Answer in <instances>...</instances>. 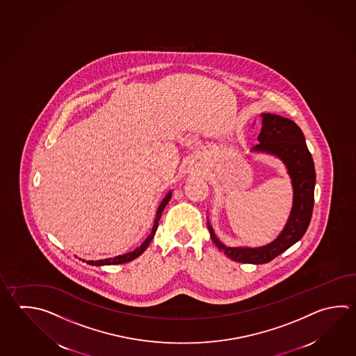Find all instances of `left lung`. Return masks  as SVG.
Returning <instances> with one entry per match:
<instances>
[{
	"label": "left lung",
	"mask_w": 356,
	"mask_h": 356,
	"mask_svg": "<svg viewBox=\"0 0 356 356\" xmlns=\"http://www.w3.org/2000/svg\"><path fill=\"white\" fill-rule=\"evenodd\" d=\"M258 141L259 143L250 151L278 157L284 163L291 177L293 202L284 228L275 241L263 247H227L215 235L214 229L208 220L209 233L215 245L235 262L250 264L270 262L301 239L311 222L316 184L312 156L301 128L295 122L278 114L263 113L262 129L258 134Z\"/></svg>",
	"instance_id": "1"
}]
</instances>
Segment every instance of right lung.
Masks as SVG:
<instances>
[{"mask_svg":"<svg viewBox=\"0 0 356 356\" xmlns=\"http://www.w3.org/2000/svg\"><path fill=\"white\" fill-rule=\"evenodd\" d=\"M171 196H172V191H168L166 196L163 197V200H162L161 204L159 205L157 211H156V216H154L152 232H151V234L148 235L147 238L145 239V242L142 243L141 245H140L138 248L134 249L132 252H128L126 254L117 255V257H114V258L99 259V261H87L88 264H90V266H111V264H122V263L131 262V261L136 259L137 257H140V255L146 250V248L148 247V244H149L151 241L154 239V234H156V230L159 228V222H160V219H161L162 211H163V209L166 208V205H168V202H170ZM83 262H86V261L83 259Z\"/></svg>","mask_w":356,"mask_h":356,"instance_id":"add662e5","label":"right lung"}]
</instances>
